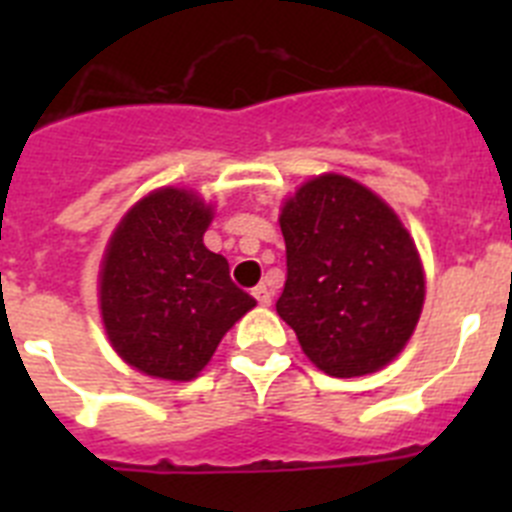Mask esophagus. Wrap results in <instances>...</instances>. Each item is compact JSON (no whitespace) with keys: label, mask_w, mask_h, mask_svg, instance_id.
<instances>
[{"label":"esophagus","mask_w":512,"mask_h":512,"mask_svg":"<svg viewBox=\"0 0 512 512\" xmlns=\"http://www.w3.org/2000/svg\"><path fill=\"white\" fill-rule=\"evenodd\" d=\"M253 297H256V300H259V305H261V307L271 305V289L266 287V284H259V287L253 289Z\"/></svg>","instance_id":"1"}]
</instances>
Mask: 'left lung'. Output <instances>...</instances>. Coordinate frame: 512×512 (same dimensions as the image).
I'll list each match as a JSON object with an SVG mask.
<instances>
[{"mask_svg":"<svg viewBox=\"0 0 512 512\" xmlns=\"http://www.w3.org/2000/svg\"><path fill=\"white\" fill-rule=\"evenodd\" d=\"M287 282L279 318L330 377H364L400 354L418 325V248L382 197L341 174L315 176L279 215Z\"/></svg>","mask_w":512,"mask_h":512,"instance_id":"left-lung-1","label":"left lung"}]
</instances>
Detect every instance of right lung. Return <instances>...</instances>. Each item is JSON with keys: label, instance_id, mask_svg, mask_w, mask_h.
I'll use <instances>...</instances> for the list:
<instances>
[{"label": "right lung", "instance_id": "obj_1", "mask_svg": "<svg viewBox=\"0 0 512 512\" xmlns=\"http://www.w3.org/2000/svg\"><path fill=\"white\" fill-rule=\"evenodd\" d=\"M212 207L164 187L135 202L112 233L99 271V307L112 348L148 377L189 382L256 300L202 243Z\"/></svg>", "mask_w": 512, "mask_h": 512}]
</instances>
